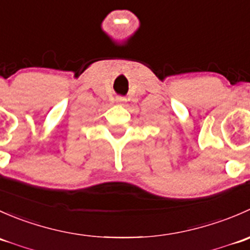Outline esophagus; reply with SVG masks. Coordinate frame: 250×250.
Returning <instances> with one entry per match:
<instances>
[{"label":"esophagus","mask_w":250,"mask_h":250,"mask_svg":"<svg viewBox=\"0 0 250 250\" xmlns=\"http://www.w3.org/2000/svg\"><path fill=\"white\" fill-rule=\"evenodd\" d=\"M125 102V100L123 99V98H117V99H116V103H118V104H123Z\"/></svg>","instance_id":"esophagus-1"}]
</instances>
